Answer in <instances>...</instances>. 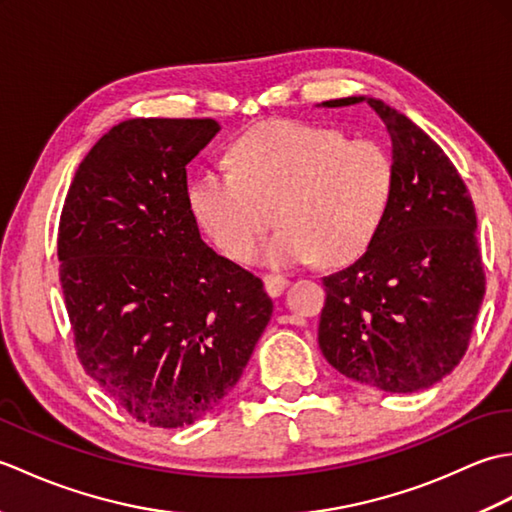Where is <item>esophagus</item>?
Instances as JSON below:
<instances>
[{
    "label": "esophagus",
    "instance_id": "esophagus-1",
    "mask_svg": "<svg viewBox=\"0 0 512 512\" xmlns=\"http://www.w3.org/2000/svg\"><path fill=\"white\" fill-rule=\"evenodd\" d=\"M288 284L290 281L284 275H275V273L264 275V286H266V292L270 297H279L281 292L288 288Z\"/></svg>",
    "mask_w": 512,
    "mask_h": 512
}]
</instances>
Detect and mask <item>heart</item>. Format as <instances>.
Returning <instances> with one entry per match:
<instances>
[{"instance_id": "b5f03b06", "label": "heart", "mask_w": 512, "mask_h": 512, "mask_svg": "<svg viewBox=\"0 0 512 512\" xmlns=\"http://www.w3.org/2000/svg\"><path fill=\"white\" fill-rule=\"evenodd\" d=\"M233 171L206 169L193 180L195 220L226 257L244 259L270 224L279 233L259 250L268 266L321 259L345 264L363 255L394 198L389 149L339 129L273 121L250 129L231 147Z\"/></svg>"}]
</instances>
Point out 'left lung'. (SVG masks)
<instances>
[{"mask_svg":"<svg viewBox=\"0 0 512 512\" xmlns=\"http://www.w3.org/2000/svg\"><path fill=\"white\" fill-rule=\"evenodd\" d=\"M363 101L391 138L394 198L365 253L323 277L319 347L356 383L411 394L451 374L469 347L486 290L477 217L458 169L405 114L367 96L321 105Z\"/></svg>","mask_w":512,"mask_h":512,"instance_id":"8db88e82","label":"left lung"}]
</instances>
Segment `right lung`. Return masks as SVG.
Returning <instances> with one entry per match:
<instances>
[{
    "label": "right lung",
    "mask_w": 512,
    "mask_h": 512,
    "mask_svg": "<svg viewBox=\"0 0 512 512\" xmlns=\"http://www.w3.org/2000/svg\"><path fill=\"white\" fill-rule=\"evenodd\" d=\"M213 118H132L74 173L59 277L85 372L129 416L178 429L220 405L273 317L262 279L200 237L187 165Z\"/></svg>",
    "instance_id": "right-lung-1"
}]
</instances>
